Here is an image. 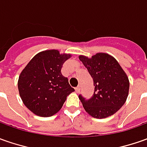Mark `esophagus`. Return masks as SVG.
<instances>
[{
    "label": "esophagus",
    "mask_w": 147,
    "mask_h": 147,
    "mask_svg": "<svg viewBox=\"0 0 147 147\" xmlns=\"http://www.w3.org/2000/svg\"><path fill=\"white\" fill-rule=\"evenodd\" d=\"M75 91H76V93L79 94V93L80 92V87H77V88H76V89H75Z\"/></svg>",
    "instance_id": "obj_1"
}]
</instances>
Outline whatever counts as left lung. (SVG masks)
I'll return each instance as SVG.
<instances>
[{"instance_id": "8db88e82", "label": "left lung", "mask_w": 147, "mask_h": 147, "mask_svg": "<svg viewBox=\"0 0 147 147\" xmlns=\"http://www.w3.org/2000/svg\"><path fill=\"white\" fill-rule=\"evenodd\" d=\"M79 59L87 68L94 80V95L85 100L79 98L85 111L96 119L114 115L125 103L129 91V80L117 60L106 53H97L89 58L80 55Z\"/></svg>"}]
</instances>
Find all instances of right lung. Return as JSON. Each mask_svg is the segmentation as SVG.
<instances>
[{
  "mask_svg": "<svg viewBox=\"0 0 147 147\" xmlns=\"http://www.w3.org/2000/svg\"><path fill=\"white\" fill-rule=\"evenodd\" d=\"M71 57L57 49L40 52L19 75L18 89L23 104L32 113L49 117L62 108L67 97L75 91L61 73L63 63Z\"/></svg>",
  "mask_w": 147,
  "mask_h": 147,
  "instance_id": "right-lung-1",
  "label": "right lung"
}]
</instances>
